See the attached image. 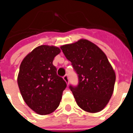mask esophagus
<instances>
[{
	"label": "esophagus",
	"mask_w": 133,
	"mask_h": 133,
	"mask_svg": "<svg viewBox=\"0 0 133 133\" xmlns=\"http://www.w3.org/2000/svg\"><path fill=\"white\" fill-rule=\"evenodd\" d=\"M63 79H64V81H65L66 83H67L68 84H69V77H68V75H64V77H63Z\"/></svg>",
	"instance_id": "1"
}]
</instances>
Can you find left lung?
I'll list each match as a JSON object with an SVG mask.
<instances>
[{"instance_id": "left-lung-1", "label": "left lung", "mask_w": 133, "mask_h": 133, "mask_svg": "<svg viewBox=\"0 0 133 133\" xmlns=\"http://www.w3.org/2000/svg\"><path fill=\"white\" fill-rule=\"evenodd\" d=\"M61 49L78 75V85L69 87L77 104L87 112H100L112 97L116 80L106 55L86 39L61 46Z\"/></svg>"}]
</instances>
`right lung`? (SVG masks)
Wrapping results in <instances>:
<instances>
[{
  "label": "right lung",
  "mask_w": 133,
  "mask_h": 133,
  "mask_svg": "<svg viewBox=\"0 0 133 133\" xmlns=\"http://www.w3.org/2000/svg\"><path fill=\"white\" fill-rule=\"evenodd\" d=\"M60 52L61 49L55 46H39L24 57L20 66L17 78L20 92L26 104L38 115L54 112L66 87L52 64Z\"/></svg>",
  "instance_id": "obj_1"
}]
</instances>
